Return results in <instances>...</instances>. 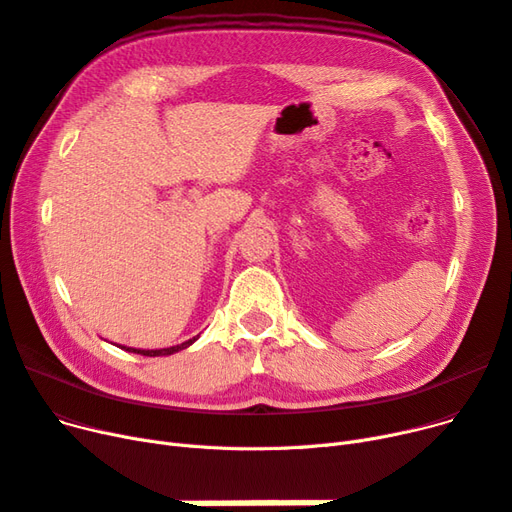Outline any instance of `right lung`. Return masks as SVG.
Returning <instances> with one entry per match:
<instances>
[{
    "mask_svg": "<svg viewBox=\"0 0 512 512\" xmlns=\"http://www.w3.org/2000/svg\"><path fill=\"white\" fill-rule=\"evenodd\" d=\"M196 339H198V335H196V337H192V339H188V341H184L182 345H173V347H165V349H133V347H121V345H119V347H121V349H125V351H131V353L148 355V358H157V355H171V353L182 351V349L190 347Z\"/></svg>",
    "mask_w": 512,
    "mask_h": 512,
    "instance_id": "right-lung-1",
    "label": "right lung"
}]
</instances>
